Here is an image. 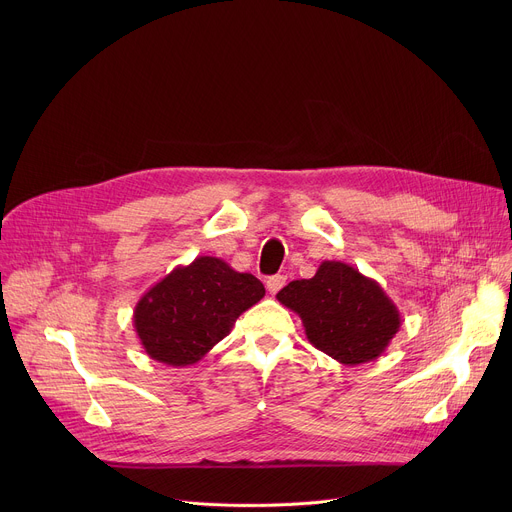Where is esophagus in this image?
Wrapping results in <instances>:
<instances>
[{
	"instance_id": "34e87169",
	"label": "esophagus",
	"mask_w": 512,
	"mask_h": 512,
	"mask_svg": "<svg viewBox=\"0 0 512 512\" xmlns=\"http://www.w3.org/2000/svg\"><path fill=\"white\" fill-rule=\"evenodd\" d=\"M285 275H271L269 279H267V289H269V294H277V291L285 285Z\"/></svg>"
}]
</instances>
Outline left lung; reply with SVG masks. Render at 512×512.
I'll list each match as a JSON object with an SVG mask.
<instances>
[{"label": "left lung", "mask_w": 512, "mask_h": 512, "mask_svg": "<svg viewBox=\"0 0 512 512\" xmlns=\"http://www.w3.org/2000/svg\"><path fill=\"white\" fill-rule=\"evenodd\" d=\"M275 298L302 318L318 350L348 367L379 358L401 328L383 287L342 261H322L312 279L289 281Z\"/></svg>", "instance_id": "left-lung-1"}]
</instances>
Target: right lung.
<instances>
[{
  "instance_id": "1",
  "label": "right lung",
  "mask_w": 512,
  "mask_h": 512,
  "mask_svg": "<svg viewBox=\"0 0 512 512\" xmlns=\"http://www.w3.org/2000/svg\"><path fill=\"white\" fill-rule=\"evenodd\" d=\"M265 296L263 283L218 257L174 267L139 298L133 328L150 358L168 367L196 364Z\"/></svg>"
}]
</instances>
